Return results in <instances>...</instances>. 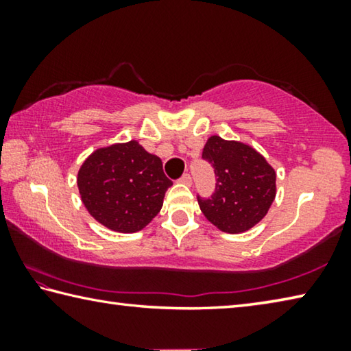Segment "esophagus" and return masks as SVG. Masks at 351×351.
Returning <instances> with one entry per match:
<instances>
[{"label": "esophagus", "mask_w": 351, "mask_h": 351, "mask_svg": "<svg viewBox=\"0 0 351 351\" xmlns=\"http://www.w3.org/2000/svg\"><path fill=\"white\" fill-rule=\"evenodd\" d=\"M180 182L181 184H184V186H192V176H190V175H182V178H181V180H180Z\"/></svg>", "instance_id": "34e87169"}]
</instances>
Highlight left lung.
Masks as SVG:
<instances>
[{"label": "left lung", "instance_id": "left-lung-1", "mask_svg": "<svg viewBox=\"0 0 351 351\" xmlns=\"http://www.w3.org/2000/svg\"><path fill=\"white\" fill-rule=\"evenodd\" d=\"M203 158L217 175L215 193L201 199V212L219 230L246 232L260 223L276 198V170L251 145L210 136Z\"/></svg>", "mask_w": 351, "mask_h": 351}]
</instances>
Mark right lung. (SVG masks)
Wrapping results in <instances>:
<instances>
[{
	"label": "right lung",
	"instance_id": "right-lung-1",
	"mask_svg": "<svg viewBox=\"0 0 351 351\" xmlns=\"http://www.w3.org/2000/svg\"><path fill=\"white\" fill-rule=\"evenodd\" d=\"M171 184L161 159L138 141L97 148L77 173L82 203L90 215L121 234L144 229L161 210Z\"/></svg>",
	"mask_w": 351,
	"mask_h": 351
}]
</instances>
